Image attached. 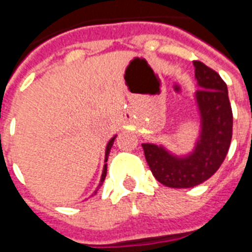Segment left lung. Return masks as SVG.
I'll use <instances>...</instances> for the list:
<instances>
[{
    "mask_svg": "<svg viewBox=\"0 0 252 252\" xmlns=\"http://www.w3.org/2000/svg\"><path fill=\"white\" fill-rule=\"evenodd\" d=\"M193 66L199 87L193 99L200 126L192 149L176 154L165 145L142 144L154 178L166 187L191 188L201 184L219 170L230 148L233 112L226 84L203 63L193 61Z\"/></svg>",
    "mask_w": 252,
    "mask_h": 252,
    "instance_id": "obj_1",
    "label": "left lung"
}]
</instances>
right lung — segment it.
<instances>
[{"instance_id":"1","label":"right lung","mask_w":252,"mask_h":252,"mask_svg":"<svg viewBox=\"0 0 252 252\" xmlns=\"http://www.w3.org/2000/svg\"><path fill=\"white\" fill-rule=\"evenodd\" d=\"M116 136H118V134H115L114 137H111L110 141L107 142V145H106V154H104V166H103L102 176H100V180H99L98 187H96V189H95V191L93 192V195H91V196H95V195H96V193H98L99 188L102 187L103 182H104V179H106V175H107V163H106V162H107V159H108V154H110L111 148H112V145H114V141H115V138H116Z\"/></svg>"}]
</instances>
